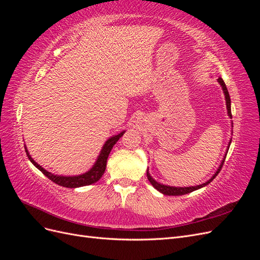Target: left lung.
Wrapping results in <instances>:
<instances>
[{
	"instance_id": "obj_1",
	"label": "left lung",
	"mask_w": 260,
	"mask_h": 260,
	"mask_svg": "<svg viewBox=\"0 0 260 260\" xmlns=\"http://www.w3.org/2000/svg\"><path fill=\"white\" fill-rule=\"evenodd\" d=\"M218 82H219L220 84H221V86H222V90H223V93H224V96H225V103H226V108H228V115H229V116L232 118V114H231V100H230L229 92H228V89H226V86H225L224 81L222 80V78H220V77H219ZM230 143H231V142H230ZM223 164H224V159L222 160L221 165H220V167L218 168V170H217L216 174L214 175V177H212L210 180H208L207 182L203 183V184H201V185H196V186H188V187H174V186H168V185L160 184V183H158V182H156V181L151 177V175H149V172H148V169H147V171H146V176H147V179H148L149 182H151V183H152V185L156 188V190H158L160 193H162V194H165V195H184V194H187V193H191V192H193V191H195V190H199V188H201V187H203V186L207 185L208 183H210L211 181L214 180V179L217 177V175L219 174L220 170H221V168H222V166H223Z\"/></svg>"
}]
</instances>
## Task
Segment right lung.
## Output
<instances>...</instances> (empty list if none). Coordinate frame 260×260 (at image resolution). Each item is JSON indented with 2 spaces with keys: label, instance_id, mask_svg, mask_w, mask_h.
<instances>
[{
  "label": "right lung",
  "instance_id": "obj_1",
  "mask_svg": "<svg viewBox=\"0 0 260 260\" xmlns=\"http://www.w3.org/2000/svg\"><path fill=\"white\" fill-rule=\"evenodd\" d=\"M123 133H124V131H122V132L119 133V135L112 137L111 139L107 140L105 145L103 146V148H102L101 154L99 156L96 162L94 164V166L88 172H85V174L80 175V176H76V177H62V176L52 175L51 172L43 169L40 166V165H38L32 158H31V156L29 155L26 147H25V149H26V153H27V156H28V158L30 159V161L32 162L35 166L39 170H40L45 177H48L50 180H52L54 183H56L60 186H65V187H73V188L74 187H80V186L90 185L92 183L98 182V181L102 178V176L104 175L105 169H106V162H107L108 155H109V153H111L113 146L117 143V141L123 136Z\"/></svg>",
  "mask_w": 260,
  "mask_h": 260
}]
</instances>
